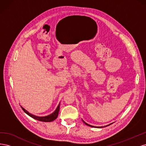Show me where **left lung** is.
Listing matches in <instances>:
<instances>
[{
    "mask_svg": "<svg viewBox=\"0 0 146 146\" xmlns=\"http://www.w3.org/2000/svg\"><path fill=\"white\" fill-rule=\"evenodd\" d=\"M83 122L85 123L86 125H88V126H90V127H98V128H100H100H102V127H94V126H92V125H91L88 124V123H86L85 122H84V121H83ZM110 125V124H109V125H106V126H108V125Z\"/></svg>",
    "mask_w": 146,
    "mask_h": 146,
    "instance_id": "obj_1",
    "label": "left lung"
}]
</instances>
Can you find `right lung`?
I'll use <instances>...</instances> for the list:
<instances>
[{
    "label": "right lung",
    "instance_id": "add662e5",
    "mask_svg": "<svg viewBox=\"0 0 146 146\" xmlns=\"http://www.w3.org/2000/svg\"><path fill=\"white\" fill-rule=\"evenodd\" d=\"M22 109L23 110V111L27 114H28L29 116H30V117H32V118L36 119V120H38V121H42V122H51V121H54L55 119H56V117H58V113H59V110H60V104L58 105V107L56 108L55 111L52 113L51 114H50V115L48 116H44V117H39V116H35L33 115V114H32L29 113L27 110H25L24 108H23L21 107Z\"/></svg>",
    "mask_w": 146,
    "mask_h": 146
}]
</instances>
